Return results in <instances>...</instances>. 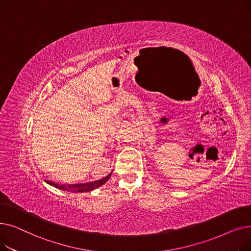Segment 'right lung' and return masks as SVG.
Masks as SVG:
<instances>
[{"label": "right lung", "instance_id": "obj_1", "mask_svg": "<svg viewBox=\"0 0 251 251\" xmlns=\"http://www.w3.org/2000/svg\"><path fill=\"white\" fill-rule=\"evenodd\" d=\"M112 173H110L109 175L105 176L104 178H101L100 180L94 181V182H86V183H76V184H62V183H58V182H54L50 180H46V182L50 185L54 186L58 189H61L63 191H68V192H73V193H78V192H88L91 190H95L99 187H100L102 184H104L107 182L110 177H111Z\"/></svg>", "mask_w": 251, "mask_h": 251}]
</instances>
